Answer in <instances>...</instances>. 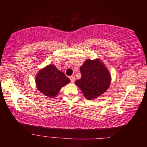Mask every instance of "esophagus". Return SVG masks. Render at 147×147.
<instances>
[{
  "mask_svg": "<svg viewBox=\"0 0 147 147\" xmlns=\"http://www.w3.org/2000/svg\"><path fill=\"white\" fill-rule=\"evenodd\" d=\"M69 79H70V80H71V82H72V83H74V82H75V80H76V78H75V77H74V76H70Z\"/></svg>",
  "mask_w": 147,
  "mask_h": 147,
  "instance_id": "obj_1",
  "label": "esophagus"
}]
</instances>
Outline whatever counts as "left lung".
<instances>
[{"instance_id": "1", "label": "left lung", "mask_w": 147, "mask_h": 147, "mask_svg": "<svg viewBox=\"0 0 147 147\" xmlns=\"http://www.w3.org/2000/svg\"><path fill=\"white\" fill-rule=\"evenodd\" d=\"M80 72L82 78L76 82V84L88 100L99 97L109 88L111 76L99 59L86 60L80 67Z\"/></svg>"}]
</instances>
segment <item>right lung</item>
Instances as JSON below:
<instances>
[{"label": "right lung", "instance_id": "1", "mask_svg": "<svg viewBox=\"0 0 147 147\" xmlns=\"http://www.w3.org/2000/svg\"><path fill=\"white\" fill-rule=\"evenodd\" d=\"M35 82L41 93L49 98H55L61 88L69 83L70 80L63 72L51 64L38 72Z\"/></svg>", "mask_w": 147, "mask_h": 147}]
</instances>
